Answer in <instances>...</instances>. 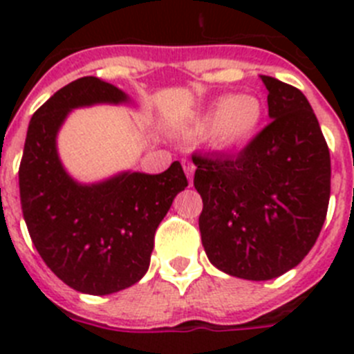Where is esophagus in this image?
Segmentation results:
<instances>
[{
	"label": "esophagus",
	"instance_id": "34e87169",
	"mask_svg": "<svg viewBox=\"0 0 354 354\" xmlns=\"http://www.w3.org/2000/svg\"><path fill=\"white\" fill-rule=\"evenodd\" d=\"M183 168H184V171H186L187 179H189V184H192L193 171H195V165H193V162L189 161V159H183Z\"/></svg>",
	"mask_w": 354,
	"mask_h": 354
}]
</instances>
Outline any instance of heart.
<instances>
[{"mask_svg": "<svg viewBox=\"0 0 354 354\" xmlns=\"http://www.w3.org/2000/svg\"><path fill=\"white\" fill-rule=\"evenodd\" d=\"M264 108L259 97L221 95L200 113L195 122L196 133L209 129V142L221 150L245 145L257 133Z\"/></svg>", "mask_w": 354, "mask_h": 354, "instance_id": "1", "label": "heart"}]
</instances>
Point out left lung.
<instances>
[{"mask_svg": "<svg viewBox=\"0 0 354 354\" xmlns=\"http://www.w3.org/2000/svg\"><path fill=\"white\" fill-rule=\"evenodd\" d=\"M271 122L232 158L193 154L204 209L198 227L212 266L271 280L298 266L317 241L330 202V150L296 86L262 76Z\"/></svg>", "mask_w": 354, "mask_h": 354, "instance_id": "1", "label": "left lung"}]
</instances>
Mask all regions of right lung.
Returning a JSON list of instances; mask_svg holds the SVG:
<instances>
[{
  "label": "right lung",
  "mask_w": 354,
  "mask_h": 354,
  "mask_svg": "<svg viewBox=\"0 0 354 354\" xmlns=\"http://www.w3.org/2000/svg\"><path fill=\"white\" fill-rule=\"evenodd\" d=\"M126 101L99 77L68 83L31 117L19 167L21 207L37 252L62 282L93 296L127 289L147 273L156 230L187 186L179 161L162 174L127 171L92 186L68 177L56 152L68 111Z\"/></svg>",
  "instance_id": "right-lung-1"
}]
</instances>
